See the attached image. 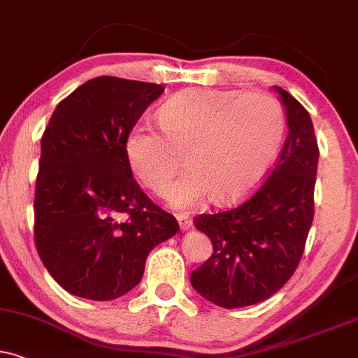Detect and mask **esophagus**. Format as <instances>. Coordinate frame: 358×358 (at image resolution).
<instances>
[{
  "label": "esophagus",
  "mask_w": 358,
  "mask_h": 358,
  "mask_svg": "<svg viewBox=\"0 0 358 358\" xmlns=\"http://www.w3.org/2000/svg\"><path fill=\"white\" fill-rule=\"evenodd\" d=\"M178 222L182 231H189L192 227V220L187 217V215H178Z\"/></svg>",
  "instance_id": "1"
}]
</instances>
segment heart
Segmentation results:
<instances>
[{
  "mask_svg": "<svg viewBox=\"0 0 358 358\" xmlns=\"http://www.w3.org/2000/svg\"><path fill=\"white\" fill-rule=\"evenodd\" d=\"M164 138L148 126L127 132L124 154L136 179L152 192L167 191L184 154L187 172L167 192L172 209L234 202L266 178L285 132L282 106L264 92L187 90L157 113Z\"/></svg>",
  "mask_w": 358,
  "mask_h": 358,
  "instance_id": "1",
  "label": "heart"
}]
</instances>
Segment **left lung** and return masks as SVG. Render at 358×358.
I'll return each instance as SVG.
<instances>
[{
	"mask_svg": "<svg viewBox=\"0 0 358 358\" xmlns=\"http://www.w3.org/2000/svg\"><path fill=\"white\" fill-rule=\"evenodd\" d=\"M285 108L287 136L266 182L244 204L197 215L194 224L213 242L210 259L191 273L202 297L224 308L254 306L292 277L314 220L319 145L307 109L275 86Z\"/></svg>",
	"mask_w": 358,
	"mask_h": 358,
	"instance_id": "obj_1",
	"label": "left lung"
}]
</instances>
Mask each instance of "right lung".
I'll use <instances>...</instances> for the list:
<instances>
[{
	"label": "right lung",
	"instance_id": "right-lung-1",
	"mask_svg": "<svg viewBox=\"0 0 358 358\" xmlns=\"http://www.w3.org/2000/svg\"><path fill=\"white\" fill-rule=\"evenodd\" d=\"M164 92L154 83L99 76L56 106L41 139L34 239L44 267L78 297L113 301L143 279L145 259L179 231L141 191L124 141Z\"/></svg>",
	"mask_w": 358,
	"mask_h": 358
}]
</instances>
